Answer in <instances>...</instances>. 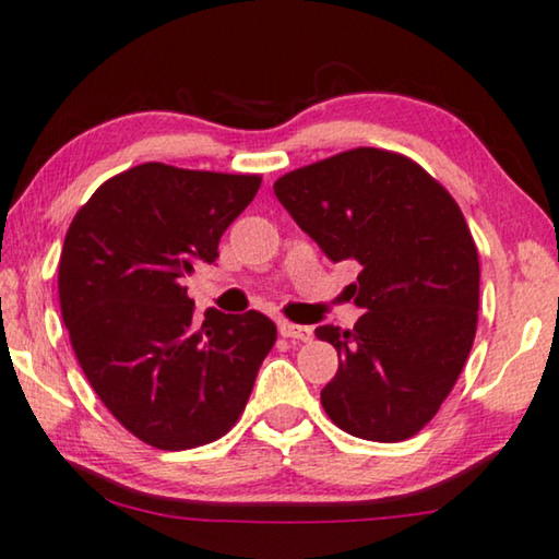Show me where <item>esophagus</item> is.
<instances>
[{"mask_svg":"<svg viewBox=\"0 0 559 559\" xmlns=\"http://www.w3.org/2000/svg\"><path fill=\"white\" fill-rule=\"evenodd\" d=\"M280 334L295 342H309L312 340V328H302V324H292L287 320L280 322Z\"/></svg>","mask_w":559,"mask_h":559,"instance_id":"esophagus-1","label":"esophagus"}]
</instances>
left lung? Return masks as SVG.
Listing matches in <instances>:
<instances>
[{
    "mask_svg": "<svg viewBox=\"0 0 559 559\" xmlns=\"http://www.w3.org/2000/svg\"><path fill=\"white\" fill-rule=\"evenodd\" d=\"M274 194L332 262L359 264L347 289L367 312L352 330H314L340 355L324 412L362 440L417 435L477 332L479 260L465 214L417 162L374 147L287 171Z\"/></svg>",
    "mask_w": 559,
    "mask_h": 559,
    "instance_id": "1",
    "label": "left lung"
}]
</instances>
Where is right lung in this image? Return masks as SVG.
Segmentation results:
<instances>
[{
    "instance_id": "obj_1",
    "label": "right lung",
    "mask_w": 559,
    "mask_h": 559,
    "mask_svg": "<svg viewBox=\"0 0 559 559\" xmlns=\"http://www.w3.org/2000/svg\"><path fill=\"white\" fill-rule=\"evenodd\" d=\"M260 175L147 162L107 179L74 214L59 257V307L82 372L117 423L157 450L227 435L277 328L257 309L204 312L182 280L217 260Z\"/></svg>"
}]
</instances>
